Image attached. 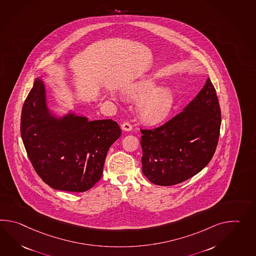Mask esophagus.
<instances>
[{"label":"esophagus","mask_w":256,"mask_h":256,"mask_svg":"<svg viewBox=\"0 0 256 256\" xmlns=\"http://www.w3.org/2000/svg\"><path fill=\"white\" fill-rule=\"evenodd\" d=\"M121 128H122V130H132V126H131L128 122H124V123L122 124V126H121Z\"/></svg>","instance_id":"esophagus-1"}]
</instances>
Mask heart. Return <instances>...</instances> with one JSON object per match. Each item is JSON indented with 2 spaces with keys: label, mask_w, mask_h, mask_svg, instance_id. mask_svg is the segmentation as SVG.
Instances as JSON below:
<instances>
[{
  "label": "heart",
  "mask_w": 256,
  "mask_h": 256,
  "mask_svg": "<svg viewBox=\"0 0 256 256\" xmlns=\"http://www.w3.org/2000/svg\"><path fill=\"white\" fill-rule=\"evenodd\" d=\"M152 78H142L126 87L124 94L131 99H140L138 104L142 120L159 123L167 118L174 104V92L168 87H158Z\"/></svg>",
  "instance_id": "1"
}]
</instances>
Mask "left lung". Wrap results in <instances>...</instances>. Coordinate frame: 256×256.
Returning <instances> with one entry per match:
<instances>
[{"label": "left lung", "instance_id": "1", "mask_svg": "<svg viewBox=\"0 0 256 256\" xmlns=\"http://www.w3.org/2000/svg\"><path fill=\"white\" fill-rule=\"evenodd\" d=\"M222 125L216 90L208 78L198 96L164 125L142 130V172L158 186H174L203 170L215 154Z\"/></svg>", "mask_w": 256, "mask_h": 256}]
</instances>
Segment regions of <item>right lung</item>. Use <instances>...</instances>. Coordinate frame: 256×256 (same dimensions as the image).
Segmentation results:
<instances>
[{"mask_svg": "<svg viewBox=\"0 0 256 256\" xmlns=\"http://www.w3.org/2000/svg\"><path fill=\"white\" fill-rule=\"evenodd\" d=\"M121 135L112 120L89 121L48 108L45 82L36 78L21 114V136L36 174L50 188L84 192L102 177L108 150Z\"/></svg>", "mask_w": 256, "mask_h": 256, "instance_id": "obj_1", "label": "right lung"}]
</instances>
